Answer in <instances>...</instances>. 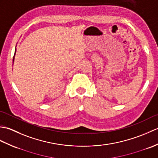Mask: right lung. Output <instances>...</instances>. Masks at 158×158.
Here are the masks:
<instances>
[{"instance_id":"obj_1","label":"right lung","mask_w":158,"mask_h":158,"mask_svg":"<svg viewBox=\"0 0 158 158\" xmlns=\"http://www.w3.org/2000/svg\"><path fill=\"white\" fill-rule=\"evenodd\" d=\"M13 60H14V58H13Z\"/></svg>"}]
</instances>
